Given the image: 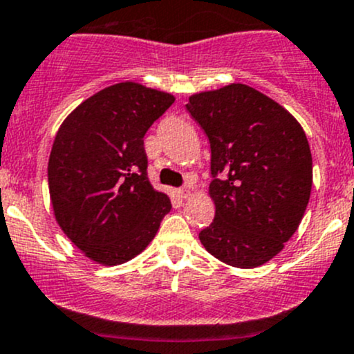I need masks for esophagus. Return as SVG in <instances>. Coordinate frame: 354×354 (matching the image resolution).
<instances>
[{
  "mask_svg": "<svg viewBox=\"0 0 354 354\" xmlns=\"http://www.w3.org/2000/svg\"><path fill=\"white\" fill-rule=\"evenodd\" d=\"M178 195L181 196V198H189V195H192V192H189L188 187H183L178 189Z\"/></svg>",
  "mask_w": 354,
  "mask_h": 354,
  "instance_id": "34e87169",
  "label": "esophagus"
}]
</instances>
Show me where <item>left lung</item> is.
<instances>
[{
    "label": "left lung",
    "mask_w": 354,
    "mask_h": 354,
    "mask_svg": "<svg viewBox=\"0 0 354 354\" xmlns=\"http://www.w3.org/2000/svg\"><path fill=\"white\" fill-rule=\"evenodd\" d=\"M187 110L212 152L215 218L200 241L230 266L265 265L299 229L310 198L304 129L274 100L241 83L192 95Z\"/></svg>",
    "instance_id": "1"
}]
</instances>
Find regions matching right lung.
Masks as SVG:
<instances>
[{"label":"right lung","instance_id":"add662e5","mask_svg":"<svg viewBox=\"0 0 354 354\" xmlns=\"http://www.w3.org/2000/svg\"><path fill=\"white\" fill-rule=\"evenodd\" d=\"M173 103L169 93L118 83L84 100L57 130L47 167L55 221L100 265L140 254L171 210L147 178L144 136Z\"/></svg>","mask_w":354,"mask_h":354}]
</instances>
